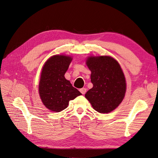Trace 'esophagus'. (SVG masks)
I'll return each mask as SVG.
<instances>
[{"label": "esophagus", "instance_id": "1", "mask_svg": "<svg viewBox=\"0 0 158 158\" xmlns=\"http://www.w3.org/2000/svg\"><path fill=\"white\" fill-rule=\"evenodd\" d=\"M86 91H87V89H85V88H81V89H80V92L82 93V94H85V93H86Z\"/></svg>", "mask_w": 158, "mask_h": 158}]
</instances>
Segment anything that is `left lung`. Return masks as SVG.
<instances>
[{
  "mask_svg": "<svg viewBox=\"0 0 158 158\" xmlns=\"http://www.w3.org/2000/svg\"><path fill=\"white\" fill-rule=\"evenodd\" d=\"M86 64L93 88L85 94L95 111L108 113L115 109L125 98L127 84L118 62L109 56H89Z\"/></svg>",
  "mask_w": 158,
  "mask_h": 158,
  "instance_id": "left-lung-1",
  "label": "left lung"
}]
</instances>
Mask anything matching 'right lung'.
Masks as SVG:
<instances>
[{
	"mask_svg": "<svg viewBox=\"0 0 158 158\" xmlns=\"http://www.w3.org/2000/svg\"><path fill=\"white\" fill-rule=\"evenodd\" d=\"M72 60L69 56L54 55L42 69L39 94L44 106L52 111H63L68 107L69 101L82 94L64 77Z\"/></svg>",
	"mask_w": 158,
	"mask_h": 158,
	"instance_id": "right-lung-1",
	"label": "right lung"
}]
</instances>
